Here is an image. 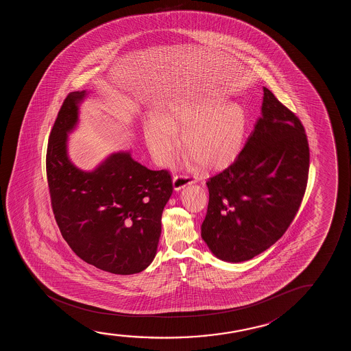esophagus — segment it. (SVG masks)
Wrapping results in <instances>:
<instances>
[{
  "mask_svg": "<svg viewBox=\"0 0 351 351\" xmlns=\"http://www.w3.org/2000/svg\"><path fill=\"white\" fill-rule=\"evenodd\" d=\"M197 182V178L194 176H188V175H175L173 178V189L180 191L186 187L188 184Z\"/></svg>",
  "mask_w": 351,
  "mask_h": 351,
  "instance_id": "34e87169",
  "label": "esophagus"
}]
</instances>
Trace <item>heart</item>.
<instances>
[{"label": "heart", "mask_w": 351, "mask_h": 351, "mask_svg": "<svg viewBox=\"0 0 351 351\" xmlns=\"http://www.w3.org/2000/svg\"><path fill=\"white\" fill-rule=\"evenodd\" d=\"M247 114L237 103L223 98L173 101L162 117L149 116L144 125L145 143L154 160L167 165L180 147L205 170L226 168L235 160L245 141Z\"/></svg>", "instance_id": "obj_1"}]
</instances>
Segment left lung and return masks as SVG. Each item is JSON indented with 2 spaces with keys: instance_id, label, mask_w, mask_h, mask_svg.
<instances>
[{
  "instance_id": "8db88e82",
  "label": "left lung",
  "mask_w": 351,
  "mask_h": 351,
  "mask_svg": "<svg viewBox=\"0 0 351 351\" xmlns=\"http://www.w3.org/2000/svg\"><path fill=\"white\" fill-rule=\"evenodd\" d=\"M309 146L302 123L264 87L261 117L234 163L208 178L202 237L218 259L254 258L284 235L306 192Z\"/></svg>"
}]
</instances>
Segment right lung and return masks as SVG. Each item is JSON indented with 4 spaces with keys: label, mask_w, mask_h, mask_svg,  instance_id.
I'll list each match as a JSON object with an SVG mask.
<instances>
[{
    "label": "right lung",
    "mask_w": 351,
    "mask_h": 351,
    "mask_svg": "<svg viewBox=\"0 0 351 351\" xmlns=\"http://www.w3.org/2000/svg\"><path fill=\"white\" fill-rule=\"evenodd\" d=\"M86 91L63 101L49 135L47 178L53 216L73 252L97 269L139 274L154 260L162 213L173 193L168 170H149L130 152L112 154L92 171L69 160L67 135Z\"/></svg>",
    "instance_id": "obj_1"
}]
</instances>
